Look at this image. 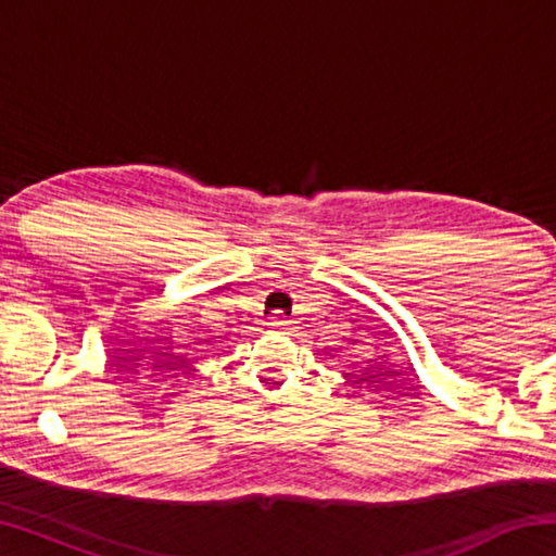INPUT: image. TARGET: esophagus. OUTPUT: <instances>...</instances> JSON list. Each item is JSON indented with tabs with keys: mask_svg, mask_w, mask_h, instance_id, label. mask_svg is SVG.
Segmentation results:
<instances>
[{
	"mask_svg": "<svg viewBox=\"0 0 556 556\" xmlns=\"http://www.w3.org/2000/svg\"><path fill=\"white\" fill-rule=\"evenodd\" d=\"M267 326H269V328H275V331H287V328H289V321H287L285 316H271L269 321H267Z\"/></svg>",
	"mask_w": 556,
	"mask_h": 556,
	"instance_id": "1",
	"label": "esophagus"
}]
</instances>
